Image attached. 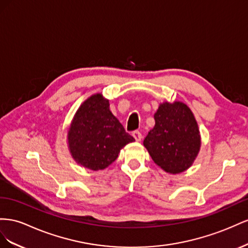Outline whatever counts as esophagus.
Returning a JSON list of instances; mask_svg holds the SVG:
<instances>
[{
	"mask_svg": "<svg viewBox=\"0 0 248 248\" xmlns=\"http://www.w3.org/2000/svg\"><path fill=\"white\" fill-rule=\"evenodd\" d=\"M132 135L134 138H135L136 141H140L141 138H142V134H141L140 131H134Z\"/></svg>",
	"mask_w": 248,
	"mask_h": 248,
	"instance_id": "1",
	"label": "esophagus"
}]
</instances>
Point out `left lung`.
I'll return each mask as SVG.
<instances>
[{
	"instance_id": "obj_1",
	"label": "left lung",
	"mask_w": 248,
	"mask_h": 248,
	"mask_svg": "<svg viewBox=\"0 0 248 248\" xmlns=\"http://www.w3.org/2000/svg\"><path fill=\"white\" fill-rule=\"evenodd\" d=\"M155 126L143 145L166 172L181 173L193 164L201 148V134L192 111L182 102L162 103L154 115Z\"/></svg>"
}]
</instances>
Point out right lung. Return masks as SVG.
Instances as JSON below:
<instances>
[{
	"mask_svg": "<svg viewBox=\"0 0 248 248\" xmlns=\"http://www.w3.org/2000/svg\"><path fill=\"white\" fill-rule=\"evenodd\" d=\"M109 107L102 93L91 95L76 112L67 132L74 160L94 171L108 167L124 145L135 141Z\"/></svg>",
	"mask_w": 248,
	"mask_h": 248,
	"instance_id": "obj_1",
	"label": "right lung"
}]
</instances>
